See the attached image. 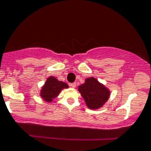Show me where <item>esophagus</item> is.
Returning <instances> with one entry per match:
<instances>
[{"label":"esophagus","instance_id":"1","mask_svg":"<svg viewBox=\"0 0 151 151\" xmlns=\"http://www.w3.org/2000/svg\"><path fill=\"white\" fill-rule=\"evenodd\" d=\"M70 86L71 87V88H74L76 87V83H71V84H70Z\"/></svg>","mask_w":151,"mask_h":151}]
</instances>
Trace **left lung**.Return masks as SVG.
Listing matches in <instances>:
<instances>
[{"label":"left lung","instance_id":"8db88e82","mask_svg":"<svg viewBox=\"0 0 151 151\" xmlns=\"http://www.w3.org/2000/svg\"><path fill=\"white\" fill-rule=\"evenodd\" d=\"M78 91L84 99L87 106L91 109L102 107L110 96L109 88L93 77L85 79V83L78 86Z\"/></svg>","mask_w":151,"mask_h":151}]
</instances>
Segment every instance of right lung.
Here are the masks:
<instances>
[{
	"mask_svg": "<svg viewBox=\"0 0 151 151\" xmlns=\"http://www.w3.org/2000/svg\"><path fill=\"white\" fill-rule=\"evenodd\" d=\"M68 88V85L66 83L60 81L53 76H50L41 88L40 96L46 102L51 103L62 90Z\"/></svg>",
	"mask_w": 151,
	"mask_h": 151,
	"instance_id": "right-lung-1",
	"label": "right lung"
}]
</instances>
